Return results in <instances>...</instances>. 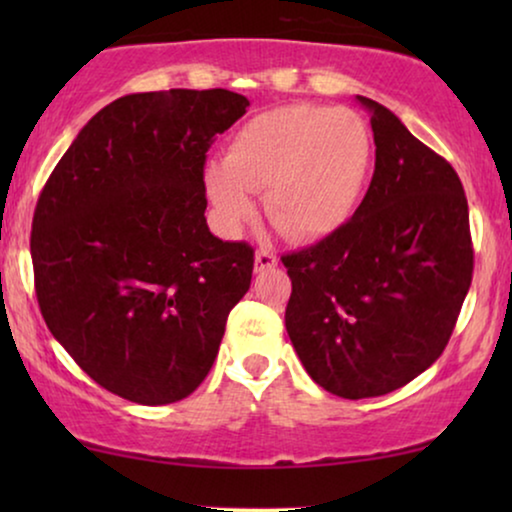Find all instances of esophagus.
<instances>
[{"instance_id": "34e87169", "label": "esophagus", "mask_w": 512, "mask_h": 512, "mask_svg": "<svg viewBox=\"0 0 512 512\" xmlns=\"http://www.w3.org/2000/svg\"><path fill=\"white\" fill-rule=\"evenodd\" d=\"M277 265V256L272 254L268 249H258L256 251V272H263V270H272Z\"/></svg>"}]
</instances>
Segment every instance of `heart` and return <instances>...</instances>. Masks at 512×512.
<instances>
[{
    "mask_svg": "<svg viewBox=\"0 0 512 512\" xmlns=\"http://www.w3.org/2000/svg\"><path fill=\"white\" fill-rule=\"evenodd\" d=\"M368 125L356 111L289 104L235 130L209 160L205 191L223 228H240L263 191V212L289 240H319L352 216L370 170Z\"/></svg>",
    "mask_w": 512,
    "mask_h": 512,
    "instance_id": "obj_1",
    "label": "heart"
}]
</instances>
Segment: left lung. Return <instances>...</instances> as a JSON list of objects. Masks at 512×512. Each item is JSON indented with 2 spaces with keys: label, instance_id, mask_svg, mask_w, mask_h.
<instances>
[{
  "label": "left lung",
  "instance_id": "8db88e82",
  "mask_svg": "<svg viewBox=\"0 0 512 512\" xmlns=\"http://www.w3.org/2000/svg\"><path fill=\"white\" fill-rule=\"evenodd\" d=\"M370 116L375 172L352 219L282 256L286 331L307 375L342 398H373L443 354L473 279L468 202L454 167L387 107Z\"/></svg>",
  "mask_w": 512,
  "mask_h": 512
}]
</instances>
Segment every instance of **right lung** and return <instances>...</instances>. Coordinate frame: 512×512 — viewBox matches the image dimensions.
Instances as JSON below:
<instances>
[{"label":"right lung","instance_id":"right-lung-1","mask_svg":"<svg viewBox=\"0 0 512 512\" xmlns=\"http://www.w3.org/2000/svg\"><path fill=\"white\" fill-rule=\"evenodd\" d=\"M223 88L118 97L48 177L32 219L34 291L53 338L111 394H193L249 291L254 249L207 228L205 160L247 114Z\"/></svg>","mask_w":512,"mask_h":512}]
</instances>
